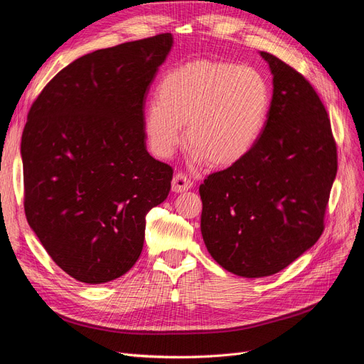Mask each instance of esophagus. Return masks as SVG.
Listing matches in <instances>:
<instances>
[{"label":"esophagus","instance_id":"obj_1","mask_svg":"<svg viewBox=\"0 0 364 364\" xmlns=\"http://www.w3.org/2000/svg\"><path fill=\"white\" fill-rule=\"evenodd\" d=\"M193 186V182L186 178L185 174L182 173H178L174 174V178L171 181V190L174 193H182V191H188Z\"/></svg>","mask_w":364,"mask_h":364}]
</instances>
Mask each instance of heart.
<instances>
[{
  "label": "heart",
  "mask_w": 364,
  "mask_h": 364,
  "mask_svg": "<svg viewBox=\"0 0 364 364\" xmlns=\"http://www.w3.org/2000/svg\"><path fill=\"white\" fill-rule=\"evenodd\" d=\"M158 97L144 114L151 151L170 158L185 139L193 159L234 165L257 146L266 127L270 91L266 79L246 65L194 60L162 77Z\"/></svg>",
  "instance_id": "b5f03b06"
}]
</instances>
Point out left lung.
<instances>
[{"instance_id": "8db88e82", "label": "left lung", "mask_w": 364, "mask_h": 364, "mask_svg": "<svg viewBox=\"0 0 364 364\" xmlns=\"http://www.w3.org/2000/svg\"><path fill=\"white\" fill-rule=\"evenodd\" d=\"M273 75L266 127L246 158L199 186L211 257L243 278L270 277L314 246L337 173L325 106L305 80L259 51Z\"/></svg>"}]
</instances>
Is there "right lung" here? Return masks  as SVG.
<instances>
[{"instance_id": "obj_1", "label": "right lung", "mask_w": 364, "mask_h": 364, "mask_svg": "<svg viewBox=\"0 0 364 364\" xmlns=\"http://www.w3.org/2000/svg\"><path fill=\"white\" fill-rule=\"evenodd\" d=\"M173 35L87 53L33 103L21 141L27 222L74 279L123 277L144 246L146 215L173 170L146 147L144 102Z\"/></svg>"}]
</instances>
